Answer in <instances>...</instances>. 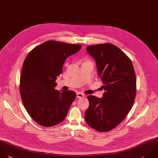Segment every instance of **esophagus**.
Listing matches in <instances>:
<instances>
[{
    "instance_id": "obj_1",
    "label": "esophagus",
    "mask_w": 158,
    "mask_h": 158,
    "mask_svg": "<svg viewBox=\"0 0 158 158\" xmlns=\"http://www.w3.org/2000/svg\"><path fill=\"white\" fill-rule=\"evenodd\" d=\"M85 96V94L81 92H78L77 93V97L78 98H83Z\"/></svg>"
}]
</instances>
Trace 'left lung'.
<instances>
[{"mask_svg":"<svg viewBox=\"0 0 158 158\" xmlns=\"http://www.w3.org/2000/svg\"><path fill=\"white\" fill-rule=\"evenodd\" d=\"M86 49L96 61L105 92L101 98L88 96L89 106L85 111V120L98 131H109L125 118L133 106L136 88L133 65L115 45H91Z\"/></svg>","mask_w":158,"mask_h":158,"instance_id":"8db88e82","label":"left lung"}]
</instances>
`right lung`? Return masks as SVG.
Instances as JSON below:
<instances>
[{"label": "right lung", "instance_id": "obj_1", "mask_svg": "<svg viewBox=\"0 0 158 158\" xmlns=\"http://www.w3.org/2000/svg\"><path fill=\"white\" fill-rule=\"evenodd\" d=\"M81 48L80 44L49 41L35 47L27 56L20 77V95L28 114L41 126L62 122L74 101L75 92L55 89L56 80L66 59Z\"/></svg>", "mask_w": 158, "mask_h": 158}]
</instances>
